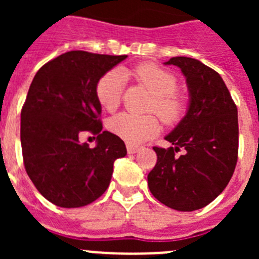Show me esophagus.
<instances>
[{"instance_id":"obj_1","label":"esophagus","mask_w":259,"mask_h":259,"mask_svg":"<svg viewBox=\"0 0 259 259\" xmlns=\"http://www.w3.org/2000/svg\"><path fill=\"white\" fill-rule=\"evenodd\" d=\"M141 150V146L139 145H134V144H127V152L130 154H135V153L140 152Z\"/></svg>"}]
</instances>
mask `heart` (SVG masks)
<instances>
[{"instance_id":"heart-1","label":"heart","mask_w":259,"mask_h":259,"mask_svg":"<svg viewBox=\"0 0 259 259\" xmlns=\"http://www.w3.org/2000/svg\"><path fill=\"white\" fill-rule=\"evenodd\" d=\"M124 75L136 77L144 87L153 93L149 111H155L166 123H174L182 116L184 102L174 91L176 89V79L167 71L153 63H144L132 70H111L98 80L96 87L97 100L109 113L118 109L122 100ZM107 127L114 135L130 144H139L155 136L161 130L159 120L153 114L134 115L122 113L113 116L107 122Z\"/></svg>"}]
</instances>
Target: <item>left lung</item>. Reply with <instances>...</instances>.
<instances>
[{"mask_svg":"<svg viewBox=\"0 0 259 259\" xmlns=\"http://www.w3.org/2000/svg\"><path fill=\"white\" fill-rule=\"evenodd\" d=\"M164 65L182 70L188 87V110L166 139L168 149L157 148V163L148 185L159 202L178 211L209 205L227 187L239 152L237 107L221 75L189 57H172ZM180 149L185 153L175 155Z\"/></svg>","mask_w":259,"mask_h":259,"instance_id":"8db88e82","label":"left lung"}]
</instances>
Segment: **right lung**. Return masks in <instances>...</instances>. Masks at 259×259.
I'll list each match as a JSON object with an SVG mask.
<instances>
[{
    "label": "right lung",
    "mask_w": 259,
    "mask_h": 259,
    "mask_svg": "<svg viewBox=\"0 0 259 259\" xmlns=\"http://www.w3.org/2000/svg\"><path fill=\"white\" fill-rule=\"evenodd\" d=\"M127 56L72 50L45 63L32 80L20 114L23 161L29 179L59 207H81L101 197L116 158L127 154L120 137L102 131L96 87ZM81 132L98 135L93 150Z\"/></svg>",
    "instance_id": "obj_1"
}]
</instances>
